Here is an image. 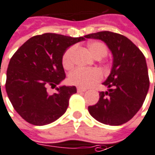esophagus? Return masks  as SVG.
<instances>
[{
  "label": "esophagus",
  "mask_w": 155,
  "mask_h": 155,
  "mask_svg": "<svg viewBox=\"0 0 155 155\" xmlns=\"http://www.w3.org/2000/svg\"><path fill=\"white\" fill-rule=\"evenodd\" d=\"M85 89L84 88H81V87H77V91L78 92H85Z\"/></svg>",
  "instance_id": "esophagus-1"
}]
</instances>
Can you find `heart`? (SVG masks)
<instances>
[{"label":"heart","mask_w":155,"mask_h":155,"mask_svg":"<svg viewBox=\"0 0 155 155\" xmlns=\"http://www.w3.org/2000/svg\"><path fill=\"white\" fill-rule=\"evenodd\" d=\"M88 50L94 58L101 59L107 54V47L106 44L94 41L88 44ZM75 47L69 48L63 55L62 64L63 66L66 70H70L74 64V54ZM102 79V74L97 70H82L76 69L73 70L69 75V81L72 85H77L83 88H87L95 85Z\"/></svg>","instance_id":"1"}]
</instances>
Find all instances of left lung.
Segmentation results:
<instances>
[{
	"label": "left lung",
	"instance_id": "obj_1",
	"mask_svg": "<svg viewBox=\"0 0 155 155\" xmlns=\"http://www.w3.org/2000/svg\"><path fill=\"white\" fill-rule=\"evenodd\" d=\"M85 38L101 40L112 54L111 73L102 83L107 91L100 92L98 102L88 107L89 112L101 123L122 125L139 111L149 91L145 57L131 40L118 33L104 31Z\"/></svg>",
	"mask_w": 155,
	"mask_h": 155
}]
</instances>
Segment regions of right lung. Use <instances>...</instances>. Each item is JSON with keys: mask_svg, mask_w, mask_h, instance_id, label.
Here are the masks:
<instances>
[{"mask_svg": "<svg viewBox=\"0 0 155 155\" xmlns=\"http://www.w3.org/2000/svg\"><path fill=\"white\" fill-rule=\"evenodd\" d=\"M84 40L85 37L44 33L29 38L14 54L6 71V91L25 121L44 126L64 114L76 87L61 85L54 94L48 93L47 87H56L65 79L63 55L68 48Z\"/></svg>", "mask_w": 155, "mask_h": 155, "instance_id": "1", "label": "right lung"}]
</instances>
